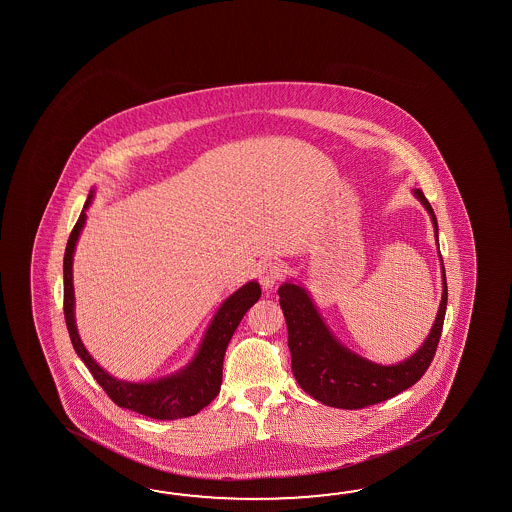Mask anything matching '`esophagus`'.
<instances>
[{"label":"esophagus","instance_id":"esophagus-1","mask_svg":"<svg viewBox=\"0 0 512 512\" xmlns=\"http://www.w3.org/2000/svg\"><path fill=\"white\" fill-rule=\"evenodd\" d=\"M258 278H260L261 287H263V289H272L274 283L280 282L283 278L282 263L276 260L265 261L260 267Z\"/></svg>","mask_w":512,"mask_h":512}]
</instances>
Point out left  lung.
Segmentation results:
<instances>
[{"label":"left lung","mask_w":512,"mask_h":512,"mask_svg":"<svg viewBox=\"0 0 512 512\" xmlns=\"http://www.w3.org/2000/svg\"><path fill=\"white\" fill-rule=\"evenodd\" d=\"M417 199L425 205L434 221L437 238V219L423 190H415ZM283 316L289 333L291 368L294 379L304 392L316 401L344 408L359 410L371 404H379L408 390L419 381L434 360L437 344L445 322L446 291L445 265H443V298L434 327L425 344L410 359L395 366H381L362 359L344 348L331 335L324 320L318 315L309 294L300 285L283 283L278 289Z\"/></svg>","instance_id":"obj_1"}]
</instances>
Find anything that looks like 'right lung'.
Listing matches in <instances>:
<instances>
[{
	"mask_svg": "<svg viewBox=\"0 0 512 512\" xmlns=\"http://www.w3.org/2000/svg\"><path fill=\"white\" fill-rule=\"evenodd\" d=\"M91 196L87 197V205ZM82 210L77 225L71 230L64 254V316H66L67 331L73 342V348L78 357L84 360L87 370L95 377V381L108 393L109 399L120 408H128L137 414L170 421L196 415L199 410L212 403L221 388L223 379V357L229 346L230 338L236 327L240 326L241 318L258 302L261 296L260 285L249 282L240 291L232 294L219 307L212 324L208 326L207 335L197 351L196 359L192 360L185 370L166 377L161 381L133 384V382L117 381L109 373L102 370L91 355L87 353L82 340L78 337L75 326V294H73V252L77 245L80 230L86 223V212Z\"/></svg>",
	"mask_w": 512,
	"mask_h": 512,
	"instance_id": "right-lung-1",
	"label": "right lung"
}]
</instances>
